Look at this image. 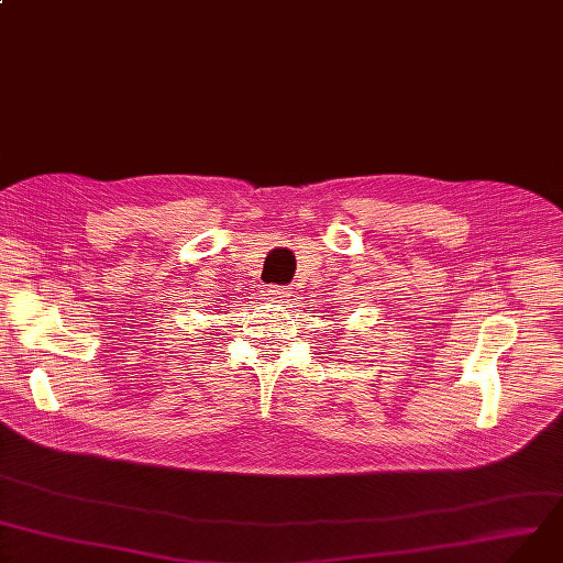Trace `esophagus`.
<instances>
[{"mask_svg":"<svg viewBox=\"0 0 563 563\" xmlns=\"http://www.w3.org/2000/svg\"><path fill=\"white\" fill-rule=\"evenodd\" d=\"M268 295H271L273 299L282 301V299H286V297L290 295V290H288L286 286H271V288H268Z\"/></svg>","mask_w":563,"mask_h":563,"instance_id":"obj_1","label":"esophagus"}]
</instances>
